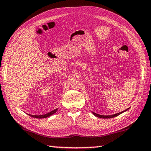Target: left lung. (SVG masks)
Returning a JSON list of instances; mask_svg holds the SVG:
<instances>
[{
    "instance_id": "8db88e82",
    "label": "left lung",
    "mask_w": 151,
    "mask_h": 151,
    "mask_svg": "<svg viewBox=\"0 0 151 151\" xmlns=\"http://www.w3.org/2000/svg\"><path fill=\"white\" fill-rule=\"evenodd\" d=\"M129 108H127V110H125L123 111V112H119V113L115 114H112V115H108V116L100 115V114H97V113H95V112H93V114L95 116H97V117H98V118H101V119H110V118H114V117L117 116H119V114H121L123 113V112H126V111H127V110H129Z\"/></svg>"
}]
</instances>
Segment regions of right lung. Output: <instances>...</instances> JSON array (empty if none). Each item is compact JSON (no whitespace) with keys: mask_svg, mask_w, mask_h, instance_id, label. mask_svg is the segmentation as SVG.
I'll return each mask as SVG.
<instances>
[{"mask_svg":"<svg viewBox=\"0 0 151 151\" xmlns=\"http://www.w3.org/2000/svg\"><path fill=\"white\" fill-rule=\"evenodd\" d=\"M57 110H58V108L57 109H55V110L51 111V112H48V113L45 114H43V115H39V116H37V115H30V114H29V115L30 116H32V117H33V118H37V119H43V118H47V117L50 116L54 114V113L56 112V111H57Z\"/></svg>","mask_w":151,"mask_h":151,"instance_id":"right-lung-1","label":"right lung"}]
</instances>
